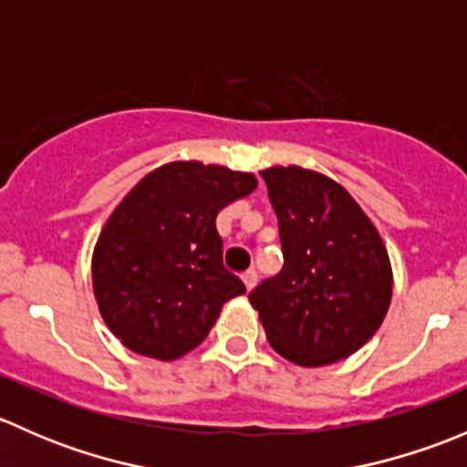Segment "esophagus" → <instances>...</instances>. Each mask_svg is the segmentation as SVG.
Returning a JSON list of instances; mask_svg holds the SVG:
<instances>
[{
	"label": "esophagus",
	"instance_id": "1",
	"mask_svg": "<svg viewBox=\"0 0 467 467\" xmlns=\"http://www.w3.org/2000/svg\"><path fill=\"white\" fill-rule=\"evenodd\" d=\"M242 280H244V285H246V289L253 291V289H255V285H257V271H246L242 275Z\"/></svg>",
	"mask_w": 467,
	"mask_h": 467
}]
</instances>
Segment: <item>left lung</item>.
Here are the masks:
<instances>
[{"label": "left lung", "instance_id": "8db88e82", "mask_svg": "<svg viewBox=\"0 0 467 467\" xmlns=\"http://www.w3.org/2000/svg\"><path fill=\"white\" fill-rule=\"evenodd\" d=\"M285 266L248 300L268 343L298 366H327L379 329L393 294L389 253L338 182L303 167L264 169Z\"/></svg>", "mask_w": 467, "mask_h": 467}]
</instances>
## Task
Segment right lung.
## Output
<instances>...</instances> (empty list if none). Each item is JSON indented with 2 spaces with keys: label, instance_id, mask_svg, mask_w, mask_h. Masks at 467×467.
I'll use <instances>...</instances> for the list:
<instances>
[{
  "label": "right lung",
  "instance_id": "add662e5",
  "mask_svg": "<svg viewBox=\"0 0 467 467\" xmlns=\"http://www.w3.org/2000/svg\"><path fill=\"white\" fill-rule=\"evenodd\" d=\"M257 187L253 173L169 162L115 207L92 255L99 312L138 355L173 361L207 337L221 307L246 294L223 266L216 214Z\"/></svg>",
  "mask_w": 467,
  "mask_h": 467
}]
</instances>
